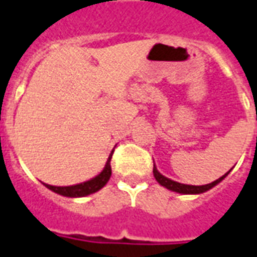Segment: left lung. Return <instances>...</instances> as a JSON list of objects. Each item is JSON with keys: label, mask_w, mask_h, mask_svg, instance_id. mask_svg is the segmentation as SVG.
Masks as SVG:
<instances>
[{"label": "left lung", "mask_w": 257, "mask_h": 257, "mask_svg": "<svg viewBox=\"0 0 257 257\" xmlns=\"http://www.w3.org/2000/svg\"><path fill=\"white\" fill-rule=\"evenodd\" d=\"M231 171V169H230ZM230 171L227 173H224L221 178H219L215 182H212L209 184H204V186H191V184H183V183H179V182H175L172 179L167 178V176H164L162 173L158 172V169L157 167L154 165L153 168V173H154V178L158 183L161 184L162 187H165V189L171 190V191H175V193H179V194H202L205 191H208V190L213 189L216 184H219L223 180V179L226 178L227 175L230 173Z\"/></svg>", "instance_id": "8db88e82"}]
</instances>
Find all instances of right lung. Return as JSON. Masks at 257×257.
Segmentation results:
<instances>
[{
	"label": "right lung",
	"instance_id": "right-lung-1",
	"mask_svg": "<svg viewBox=\"0 0 257 257\" xmlns=\"http://www.w3.org/2000/svg\"><path fill=\"white\" fill-rule=\"evenodd\" d=\"M111 154L107 158V162L103 171L99 175H96L95 178H92L90 180H86L84 183L74 184V186H66V187H58V186H51V184H45V187L49 190H52L53 193L63 195V197H70V198H78V197H86L89 194H93L96 191H99L103 189L107 184V182L110 180L111 176V167H110V161H111Z\"/></svg>",
	"mask_w": 257,
	"mask_h": 257
}]
</instances>
